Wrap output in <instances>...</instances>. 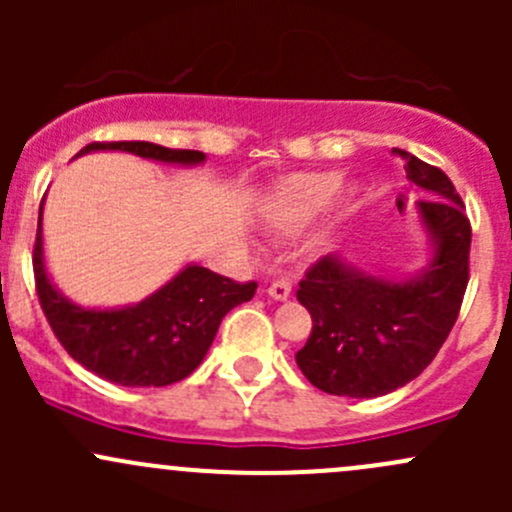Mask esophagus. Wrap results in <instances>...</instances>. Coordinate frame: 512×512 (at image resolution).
<instances>
[{
    "mask_svg": "<svg viewBox=\"0 0 512 512\" xmlns=\"http://www.w3.org/2000/svg\"><path fill=\"white\" fill-rule=\"evenodd\" d=\"M267 292H270L272 299H280V302H285V299H289V294H292V282H289V280H275L270 285V289H267Z\"/></svg>",
    "mask_w": 512,
    "mask_h": 512,
    "instance_id": "esophagus-1",
    "label": "esophagus"
}]
</instances>
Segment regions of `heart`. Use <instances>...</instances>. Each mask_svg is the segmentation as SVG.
Instances as JSON below:
<instances>
[{
	"instance_id": "obj_1",
	"label": "heart",
	"mask_w": 512,
	"mask_h": 512,
	"mask_svg": "<svg viewBox=\"0 0 512 512\" xmlns=\"http://www.w3.org/2000/svg\"><path fill=\"white\" fill-rule=\"evenodd\" d=\"M342 175L334 170H312L282 178L265 205L267 223L292 230L314 218L337 195Z\"/></svg>"
}]
</instances>
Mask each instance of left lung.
Segmentation results:
<instances>
[{"mask_svg":"<svg viewBox=\"0 0 512 512\" xmlns=\"http://www.w3.org/2000/svg\"><path fill=\"white\" fill-rule=\"evenodd\" d=\"M394 153L406 160V178L433 195L416 203L433 257L404 282L366 275L342 255L309 267L297 299L312 314V334L294 359L309 384L334 396L374 399L414 381L451 334L468 287L466 205L441 168Z\"/></svg>","mask_w":512,"mask_h":512,"instance_id":"left-lung-1","label":"left lung"}]
</instances>
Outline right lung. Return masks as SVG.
Segmentation results:
<instances>
[{
  "mask_svg": "<svg viewBox=\"0 0 512 512\" xmlns=\"http://www.w3.org/2000/svg\"><path fill=\"white\" fill-rule=\"evenodd\" d=\"M89 151H126L163 163L195 165L205 153L163 148L148 141L89 143ZM44 208V203H41ZM41 208L34 242V282L46 322L81 366L118 386H168L185 379L208 354L232 307L255 297L257 282H235L188 265L143 302L123 309H84L51 285L41 252Z\"/></svg>",
  "mask_w": 512,
  "mask_h": 512,
  "instance_id": "add662e5",
  "label": "right lung"
}]
</instances>
